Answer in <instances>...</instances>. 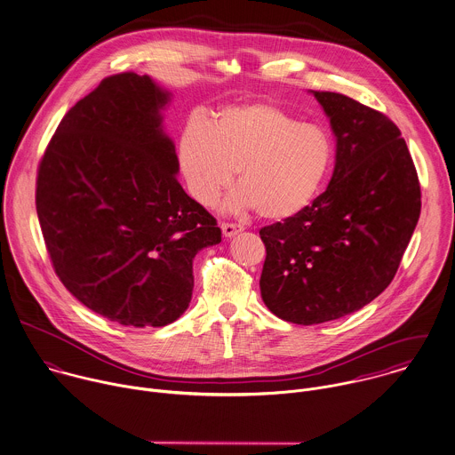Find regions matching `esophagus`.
<instances>
[{
    "mask_svg": "<svg viewBox=\"0 0 455 455\" xmlns=\"http://www.w3.org/2000/svg\"><path fill=\"white\" fill-rule=\"evenodd\" d=\"M241 230H244V227L243 225H237V223H227V221H223L221 223V232H223V235L225 237H232V235H235L237 232H241Z\"/></svg>",
    "mask_w": 455,
    "mask_h": 455,
    "instance_id": "34e87169",
    "label": "esophagus"
}]
</instances>
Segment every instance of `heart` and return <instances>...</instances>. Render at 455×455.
I'll list each match as a JSON object with an SVG mask.
<instances>
[{
	"instance_id": "heart-1",
	"label": "heart",
	"mask_w": 455,
	"mask_h": 455,
	"mask_svg": "<svg viewBox=\"0 0 455 455\" xmlns=\"http://www.w3.org/2000/svg\"><path fill=\"white\" fill-rule=\"evenodd\" d=\"M180 164L198 204L212 205L237 169L239 188L225 207L284 220L320 191L332 164V144L318 124L299 123L277 103L259 100L223 107L209 123L191 117L182 128Z\"/></svg>"
}]
</instances>
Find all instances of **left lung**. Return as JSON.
<instances>
[{
    "label": "left lung",
    "instance_id": "left-lung-1",
    "mask_svg": "<svg viewBox=\"0 0 455 455\" xmlns=\"http://www.w3.org/2000/svg\"><path fill=\"white\" fill-rule=\"evenodd\" d=\"M336 135L327 189L295 216L260 228V291L284 322L338 320L394 279L420 216V182L399 128L385 114L313 92Z\"/></svg>",
    "mask_w": 455,
    "mask_h": 455
}]
</instances>
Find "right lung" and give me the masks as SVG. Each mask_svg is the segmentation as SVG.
I'll return each instance as SVG.
<instances>
[{
  "label": "right lung",
  "mask_w": 455,
  "mask_h": 455,
  "mask_svg": "<svg viewBox=\"0 0 455 455\" xmlns=\"http://www.w3.org/2000/svg\"><path fill=\"white\" fill-rule=\"evenodd\" d=\"M167 100L148 76L105 77L65 114L36 176L60 281L94 313L139 329L181 316L195 255L221 243L216 220L176 178L160 116Z\"/></svg>",
  "instance_id": "obj_1"
}]
</instances>
